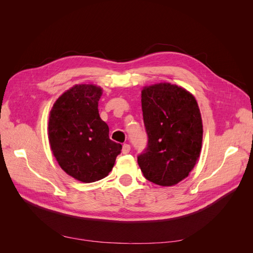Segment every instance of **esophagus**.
Masks as SVG:
<instances>
[{"label": "esophagus", "instance_id": "esophagus-1", "mask_svg": "<svg viewBox=\"0 0 253 253\" xmlns=\"http://www.w3.org/2000/svg\"><path fill=\"white\" fill-rule=\"evenodd\" d=\"M130 149H131V146L126 143V144H124L123 147H122V153H123L124 155H127V154H129Z\"/></svg>", "mask_w": 253, "mask_h": 253}]
</instances>
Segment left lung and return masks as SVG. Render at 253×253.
<instances>
[{"label": "left lung", "mask_w": 253, "mask_h": 253, "mask_svg": "<svg viewBox=\"0 0 253 253\" xmlns=\"http://www.w3.org/2000/svg\"><path fill=\"white\" fill-rule=\"evenodd\" d=\"M147 147L137 157L143 176L161 186L186 178L198 161L203 121L195 97L171 83L145 86L141 91Z\"/></svg>", "instance_id": "1"}]
</instances>
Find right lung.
Segmentation results:
<instances>
[{"instance_id": "obj_1", "label": "right lung", "mask_w": 253, "mask_h": 253, "mask_svg": "<svg viewBox=\"0 0 253 253\" xmlns=\"http://www.w3.org/2000/svg\"><path fill=\"white\" fill-rule=\"evenodd\" d=\"M102 93L92 84H78L65 91L49 113L50 149L62 169L84 183L107 177L122 149L110 139L109 126L99 117Z\"/></svg>"}]
</instances>
